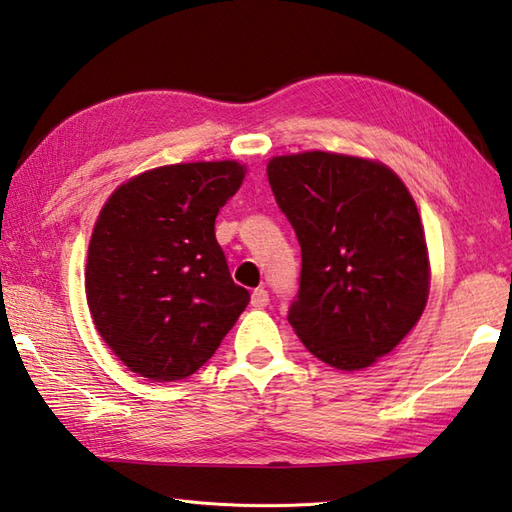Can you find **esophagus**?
<instances>
[{"instance_id": "obj_1", "label": "esophagus", "mask_w": 512, "mask_h": 512, "mask_svg": "<svg viewBox=\"0 0 512 512\" xmlns=\"http://www.w3.org/2000/svg\"><path fill=\"white\" fill-rule=\"evenodd\" d=\"M268 302H271V300H268L266 288H255L253 295H250V304H253L255 309H264Z\"/></svg>"}]
</instances>
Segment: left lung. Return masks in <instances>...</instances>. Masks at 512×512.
<instances>
[{"instance_id":"left-lung-1","label":"left lung","mask_w":512,"mask_h":512,"mask_svg":"<svg viewBox=\"0 0 512 512\" xmlns=\"http://www.w3.org/2000/svg\"><path fill=\"white\" fill-rule=\"evenodd\" d=\"M266 172L302 250L288 322L327 365L369 367L412 331L427 302L414 199L389 167L353 156H275Z\"/></svg>"}]
</instances>
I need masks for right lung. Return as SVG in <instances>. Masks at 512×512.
Instances as JSON below:
<instances>
[{
    "instance_id": "1",
    "label": "right lung",
    "mask_w": 512,
    "mask_h": 512,
    "mask_svg": "<svg viewBox=\"0 0 512 512\" xmlns=\"http://www.w3.org/2000/svg\"><path fill=\"white\" fill-rule=\"evenodd\" d=\"M235 161L150 170L111 194L87 259V302L102 340L156 383L206 365L250 302L230 277L215 237L219 210L235 197Z\"/></svg>"
}]
</instances>
